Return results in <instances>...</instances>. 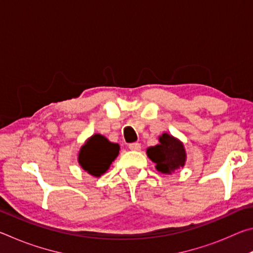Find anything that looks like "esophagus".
<instances>
[{
	"instance_id": "34e87169",
	"label": "esophagus",
	"mask_w": 253,
	"mask_h": 253,
	"mask_svg": "<svg viewBox=\"0 0 253 253\" xmlns=\"http://www.w3.org/2000/svg\"><path fill=\"white\" fill-rule=\"evenodd\" d=\"M128 148H129L130 151H139L140 144L139 143H131V144L128 145Z\"/></svg>"
}]
</instances>
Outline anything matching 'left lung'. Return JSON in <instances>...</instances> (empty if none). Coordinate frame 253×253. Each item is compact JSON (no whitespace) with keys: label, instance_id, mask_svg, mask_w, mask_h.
I'll use <instances>...</instances> for the list:
<instances>
[{"label":"left lung","instance_id":"1","mask_svg":"<svg viewBox=\"0 0 253 253\" xmlns=\"http://www.w3.org/2000/svg\"><path fill=\"white\" fill-rule=\"evenodd\" d=\"M155 146L147 148L149 160L156 164L155 169L163 174H172L179 168H184L186 162V152L184 144L176 137L164 132L158 137Z\"/></svg>","mask_w":253,"mask_h":253}]
</instances>
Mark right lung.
Returning a JSON list of instances; mask_svg holds the SVG:
<instances>
[{"instance_id":"right-lung-1","label":"right lung","mask_w":253,"mask_h":253,"mask_svg":"<svg viewBox=\"0 0 253 253\" xmlns=\"http://www.w3.org/2000/svg\"><path fill=\"white\" fill-rule=\"evenodd\" d=\"M119 145L111 143L105 136L95 134L80 147L78 163L81 169L95 177L107 172L119 154Z\"/></svg>"}]
</instances>
